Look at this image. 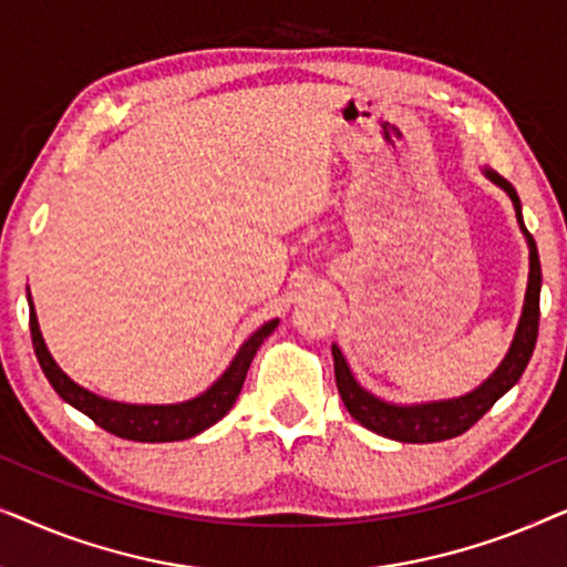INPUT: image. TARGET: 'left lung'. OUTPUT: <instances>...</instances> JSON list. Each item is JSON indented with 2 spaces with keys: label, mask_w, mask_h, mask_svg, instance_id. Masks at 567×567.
<instances>
[{
  "label": "left lung",
  "mask_w": 567,
  "mask_h": 567,
  "mask_svg": "<svg viewBox=\"0 0 567 567\" xmlns=\"http://www.w3.org/2000/svg\"><path fill=\"white\" fill-rule=\"evenodd\" d=\"M483 175L487 181L498 185L501 190L508 193L511 204H514L518 229L529 247V281H526L524 307L522 317H518L514 340H511L506 355L498 363V369L485 379L475 390L462 394V398L452 400H431V402H386L369 392L367 386L355 382L351 367H348L346 355L340 348L332 343V359H336V382L343 405L348 408L355 421L363 429L379 433L384 439L402 441V444H433V441H446L454 436H462L470 431L518 379H522L526 363H529L534 346H537V330H539V291H542V266L537 243L524 227L522 216V200L506 177H501L495 169L483 167Z\"/></svg>",
  "instance_id": "left-lung-1"
}]
</instances>
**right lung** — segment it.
Returning <instances> with one entry per match:
<instances>
[{"mask_svg": "<svg viewBox=\"0 0 567 567\" xmlns=\"http://www.w3.org/2000/svg\"><path fill=\"white\" fill-rule=\"evenodd\" d=\"M28 307H30V336H33V348L41 363L45 379H49L53 390L59 392V398L69 402V405L80 410L87 417H92L100 429H105L113 436L128 439V441H144V444H162V441H183L190 436H198L206 429H212L214 423H219L224 415L229 413L235 405L239 390H243L247 369L258 353L270 332L278 328L276 320H268L252 332L250 338L239 346L235 359L227 367V371L208 386L206 392H200L198 398H190L185 402H173V405H134V402H118L100 398V394L84 390L82 384H76L74 379H69L45 346L38 328V317L33 299H30L28 289Z\"/></svg>", "mask_w": 567, "mask_h": 567, "instance_id": "obj_1", "label": "right lung"}]
</instances>
